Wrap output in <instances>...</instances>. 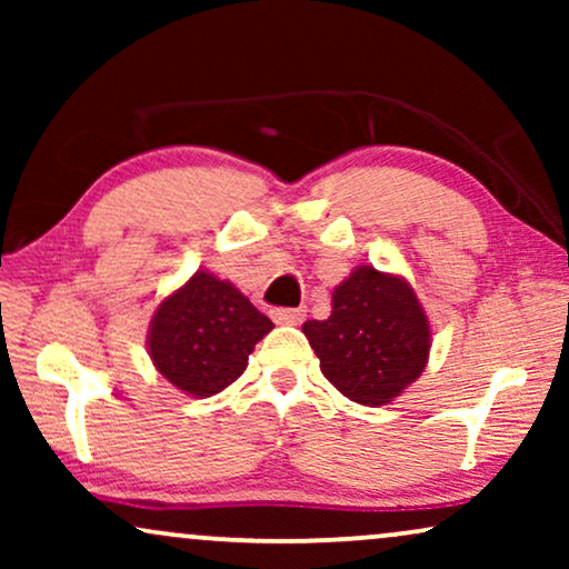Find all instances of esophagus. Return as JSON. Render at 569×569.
<instances>
[{
	"label": "esophagus",
	"mask_w": 569,
	"mask_h": 569,
	"mask_svg": "<svg viewBox=\"0 0 569 569\" xmlns=\"http://www.w3.org/2000/svg\"><path fill=\"white\" fill-rule=\"evenodd\" d=\"M271 318L277 323H300L306 318V308H274L271 310Z\"/></svg>",
	"instance_id": "obj_1"
}]
</instances>
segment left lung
Listing matches in <instances>:
<instances>
[{
    "instance_id": "left-lung-1",
    "label": "left lung",
    "mask_w": 569,
    "mask_h": 569,
    "mask_svg": "<svg viewBox=\"0 0 569 569\" xmlns=\"http://www.w3.org/2000/svg\"><path fill=\"white\" fill-rule=\"evenodd\" d=\"M321 372L347 399L383 407L422 376L430 323L399 277L360 267L333 290L326 321L302 323Z\"/></svg>"
}]
</instances>
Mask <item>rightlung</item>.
Returning a JSON list of instances; mask_svg holds the SVG:
<instances>
[{
    "label": "right lung",
    "mask_w": 569,
    "mask_h": 569,
    "mask_svg": "<svg viewBox=\"0 0 569 569\" xmlns=\"http://www.w3.org/2000/svg\"><path fill=\"white\" fill-rule=\"evenodd\" d=\"M271 329L230 282L197 271L154 310L147 347L170 383L204 399L243 376L256 341Z\"/></svg>",
    "instance_id": "1"
}]
</instances>
